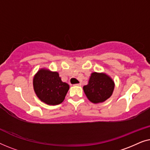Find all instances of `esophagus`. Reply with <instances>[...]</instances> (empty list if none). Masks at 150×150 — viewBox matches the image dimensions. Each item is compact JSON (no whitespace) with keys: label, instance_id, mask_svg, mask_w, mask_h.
<instances>
[{"label":"esophagus","instance_id":"obj_1","mask_svg":"<svg viewBox=\"0 0 150 150\" xmlns=\"http://www.w3.org/2000/svg\"><path fill=\"white\" fill-rule=\"evenodd\" d=\"M74 86H81V83H77V84H74Z\"/></svg>","mask_w":150,"mask_h":150}]
</instances>
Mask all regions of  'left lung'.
I'll use <instances>...</instances> for the list:
<instances>
[{"label":"left lung","mask_w":150,"mask_h":150,"mask_svg":"<svg viewBox=\"0 0 150 150\" xmlns=\"http://www.w3.org/2000/svg\"><path fill=\"white\" fill-rule=\"evenodd\" d=\"M114 89V82L105 74H91L88 85L83 90L88 99L93 103L104 102L111 96Z\"/></svg>","instance_id":"obj_1"}]
</instances>
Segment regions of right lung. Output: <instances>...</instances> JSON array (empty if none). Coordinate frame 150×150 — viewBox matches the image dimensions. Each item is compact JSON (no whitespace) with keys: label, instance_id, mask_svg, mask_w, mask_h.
<instances>
[{"label":"right lung","instance_id":"obj_1","mask_svg":"<svg viewBox=\"0 0 150 150\" xmlns=\"http://www.w3.org/2000/svg\"><path fill=\"white\" fill-rule=\"evenodd\" d=\"M33 87L38 97L47 104L57 105L65 99L68 84L61 81L59 73L42 69L33 79Z\"/></svg>","mask_w":150,"mask_h":150}]
</instances>
